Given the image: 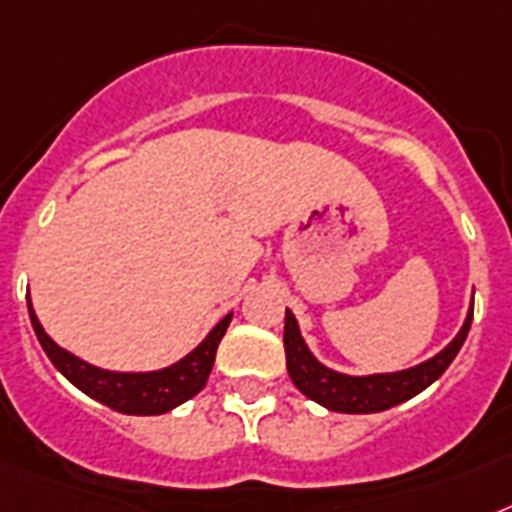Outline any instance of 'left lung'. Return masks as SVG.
I'll use <instances>...</instances> for the list:
<instances>
[{"instance_id": "obj_1", "label": "left lung", "mask_w": 512, "mask_h": 512, "mask_svg": "<svg viewBox=\"0 0 512 512\" xmlns=\"http://www.w3.org/2000/svg\"><path fill=\"white\" fill-rule=\"evenodd\" d=\"M471 317H474V304L468 309L461 333L429 362L403 369V372H393V375L351 377L322 367L315 356L309 354L307 343L299 333V325H296V317L286 309V325H283L286 369H289V377L294 380L296 388L302 390L309 401L320 403L330 411H341V414H375V411H385L390 406L409 401L416 393H422L450 367V362L466 341Z\"/></svg>"}]
</instances>
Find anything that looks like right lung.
I'll list each match as a JSON object with an SVG mask.
<instances>
[{"label": "right lung", "instance_id": "1", "mask_svg": "<svg viewBox=\"0 0 512 512\" xmlns=\"http://www.w3.org/2000/svg\"><path fill=\"white\" fill-rule=\"evenodd\" d=\"M28 312L30 325L36 330L46 356L75 388H80L90 398H96L103 406L119 411V414L135 416L166 414V411L176 409L179 403L190 401L192 395L200 393L208 382L213 362H216L218 343H221L231 322V315L223 317L192 354H187L182 362L171 364V367L158 369V372H106V369H98L83 359H77L70 351L59 349L41 328L36 312L30 307V299Z\"/></svg>", "mask_w": 512, "mask_h": 512}]
</instances>
